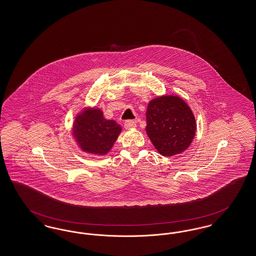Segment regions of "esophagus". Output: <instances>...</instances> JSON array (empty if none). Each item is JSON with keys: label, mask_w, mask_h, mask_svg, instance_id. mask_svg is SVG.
I'll return each mask as SVG.
<instances>
[{"label": "esophagus", "mask_w": 256, "mask_h": 256, "mask_svg": "<svg viewBox=\"0 0 256 256\" xmlns=\"http://www.w3.org/2000/svg\"><path fill=\"white\" fill-rule=\"evenodd\" d=\"M124 126L126 130H130V128H133L136 126V122L133 121V120H128V121L124 122Z\"/></svg>", "instance_id": "34e87169"}]
</instances>
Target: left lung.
Masks as SVG:
<instances>
[{"label":"left lung","mask_w":256,"mask_h":256,"mask_svg":"<svg viewBox=\"0 0 256 256\" xmlns=\"http://www.w3.org/2000/svg\"><path fill=\"white\" fill-rule=\"evenodd\" d=\"M146 130L159 154L164 156L181 154L194 137V115L184 100L177 96L158 97L148 106Z\"/></svg>","instance_id":"8db88e82"}]
</instances>
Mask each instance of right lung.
I'll list each match as a JSON object with an SVG mask.
<instances>
[{
	"label": "right lung",
	"mask_w": 256,
	"mask_h": 256,
	"mask_svg": "<svg viewBox=\"0 0 256 256\" xmlns=\"http://www.w3.org/2000/svg\"><path fill=\"white\" fill-rule=\"evenodd\" d=\"M120 132V124L104 119L102 112L97 108L78 115L73 126L74 137L82 150L99 155L110 150Z\"/></svg>",
	"instance_id": "right-lung-1"
}]
</instances>
